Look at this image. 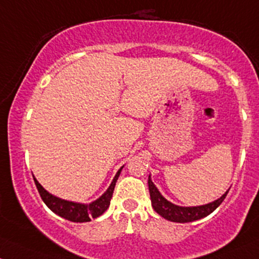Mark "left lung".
Wrapping results in <instances>:
<instances>
[{
    "label": "left lung",
    "instance_id": "8db88e82",
    "mask_svg": "<svg viewBox=\"0 0 259 259\" xmlns=\"http://www.w3.org/2000/svg\"><path fill=\"white\" fill-rule=\"evenodd\" d=\"M147 183H149L150 198H151L153 210H155L158 215H161L163 219H166V220L168 221H173V223H190V221H195L199 220V219L208 217L209 214H211V212L223 203L224 199H225L227 195V193H229V190H227L223 197L211 201V203L205 204V205L178 206L176 205V204L171 203V201L167 200V199L158 192V189L156 188L155 184L152 183L150 176Z\"/></svg>",
    "mask_w": 259,
    "mask_h": 259
}]
</instances>
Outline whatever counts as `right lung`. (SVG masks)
<instances>
[{
	"label": "right lung",
	"mask_w": 259,
	"mask_h": 259,
	"mask_svg": "<svg viewBox=\"0 0 259 259\" xmlns=\"http://www.w3.org/2000/svg\"><path fill=\"white\" fill-rule=\"evenodd\" d=\"M121 168L116 172L115 177L113 178V182L110 183L109 188L104 192V194L102 197H99L97 200L92 201L90 204L73 203V201L64 200V199L55 197V195L47 192L35 178H34V182H35V186L38 188V192L40 194L42 201L47 204V206L51 211H54L59 217L66 219V220L72 221V223H87V221H91V219L101 217L108 209V206L110 204V199L113 197V192H114L115 183L121 172Z\"/></svg>",
	"instance_id": "add662e5"
}]
</instances>
